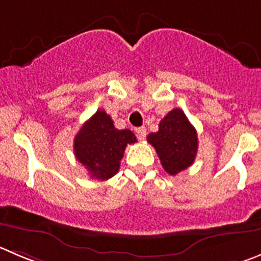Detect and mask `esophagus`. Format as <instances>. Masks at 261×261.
I'll return each instance as SVG.
<instances>
[{"mask_svg": "<svg viewBox=\"0 0 261 261\" xmlns=\"http://www.w3.org/2000/svg\"><path fill=\"white\" fill-rule=\"evenodd\" d=\"M135 132L137 133V136H138V138H140V140H145L147 130H146L145 126H140V128L135 129Z\"/></svg>", "mask_w": 261, "mask_h": 261, "instance_id": "34e87169", "label": "esophagus"}]
</instances>
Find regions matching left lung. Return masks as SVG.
<instances>
[{
  "mask_svg": "<svg viewBox=\"0 0 261 261\" xmlns=\"http://www.w3.org/2000/svg\"><path fill=\"white\" fill-rule=\"evenodd\" d=\"M164 170L178 174L193 164L198 148L197 132L180 109H173L161 119L159 130L147 136Z\"/></svg>",
  "mask_w": 261,
  "mask_h": 261,
  "instance_id": "left-lung-1",
  "label": "left lung"
}]
</instances>
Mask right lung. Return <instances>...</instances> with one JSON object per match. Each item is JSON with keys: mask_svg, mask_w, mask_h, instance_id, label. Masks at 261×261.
Returning a JSON list of instances; mask_svg holds the SVG:
<instances>
[{"mask_svg": "<svg viewBox=\"0 0 261 261\" xmlns=\"http://www.w3.org/2000/svg\"><path fill=\"white\" fill-rule=\"evenodd\" d=\"M137 142L129 129H116L103 110H97L83 124L74 140V153L91 178L106 180L120 168L126 145Z\"/></svg>", "mask_w": 261, "mask_h": 261, "instance_id": "obj_1", "label": "right lung"}]
</instances>
